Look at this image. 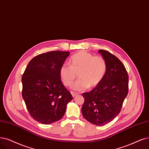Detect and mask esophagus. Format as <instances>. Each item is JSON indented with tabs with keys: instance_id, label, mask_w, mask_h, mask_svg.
I'll use <instances>...</instances> for the list:
<instances>
[{
	"instance_id": "esophagus-1",
	"label": "esophagus",
	"mask_w": 149,
	"mask_h": 149,
	"mask_svg": "<svg viewBox=\"0 0 149 149\" xmlns=\"http://www.w3.org/2000/svg\"><path fill=\"white\" fill-rule=\"evenodd\" d=\"M70 93H71V94H72V96H73V97H75L77 95H78V93H76V92L70 91Z\"/></svg>"
}]
</instances>
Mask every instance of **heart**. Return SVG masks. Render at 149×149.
<instances>
[{
	"instance_id": "b5f03b06",
	"label": "heart",
	"mask_w": 149,
	"mask_h": 149,
	"mask_svg": "<svg viewBox=\"0 0 149 149\" xmlns=\"http://www.w3.org/2000/svg\"><path fill=\"white\" fill-rule=\"evenodd\" d=\"M70 66L63 64L59 69L60 79L66 86L72 84L77 73L79 79L73 85V89L84 91L100 84L106 75L107 65L105 59L86 51H80L70 57Z\"/></svg>"
}]
</instances>
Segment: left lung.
I'll use <instances>...</instances> for the list:
<instances>
[{"mask_svg": "<svg viewBox=\"0 0 149 149\" xmlns=\"http://www.w3.org/2000/svg\"><path fill=\"white\" fill-rule=\"evenodd\" d=\"M105 59L107 69L101 83L82 95L85 101L81 108L84 117L89 122L104 125L120 113L128 93V75L121 61L110 52L99 51Z\"/></svg>", "mask_w": 149, "mask_h": 149, "instance_id": "1", "label": "left lung"}]
</instances>
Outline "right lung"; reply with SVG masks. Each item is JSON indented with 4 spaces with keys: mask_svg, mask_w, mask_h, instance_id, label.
<instances>
[{
    "mask_svg": "<svg viewBox=\"0 0 149 149\" xmlns=\"http://www.w3.org/2000/svg\"><path fill=\"white\" fill-rule=\"evenodd\" d=\"M69 52L52 51L33 58L22 76V96L31 116L42 124L57 122L72 96L61 80L59 71Z\"/></svg>",
    "mask_w": 149,
    "mask_h": 149,
    "instance_id": "add662e5",
    "label": "right lung"
}]
</instances>
